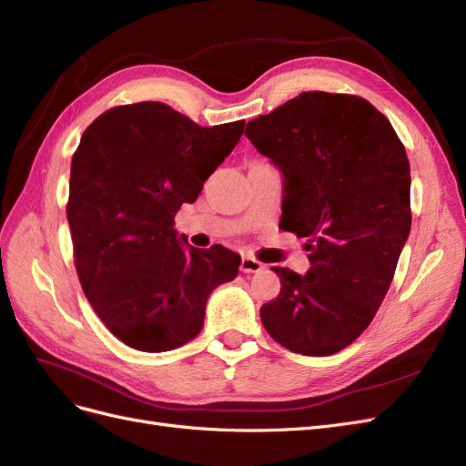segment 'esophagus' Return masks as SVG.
Masks as SVG:
<instances>
[{"mask_svg":"<svg viewBox=\"0 0 466 466\" xmlns=\"http://www.w3.org/2000/svg\"><path fill=\"white\" fill-rule=\"evenodd\" d=\"M258 270H262V262H260V260L252 258V257H243V258H241V272H245V274H255V272H258Z\"/></svg>","mask_w":466,"mask_h":466,"instance_id":"34e87169","label":"esophagus"}]
</instances>
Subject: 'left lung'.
Wrapping results in <instances>:
<instances>
[{
  "label": "left lung",
  "instance_id": "left-lung-1",
  "mask_svg": "<svg viewBox=\"0 0 466 466\" xmlns=\"http://www.w3.org/2000/svg\"><path fill=\"white\" fill-rule=\"evenodd\" d=\"M284 173L279 229L305 237V276L276 266L260 319L278 344L332 356L370 327L412 225L410 165L385 115L356 95L307 91L247 124Z\"/></svg>",
  "mask_w": 466,
  "mask_h": 466
}]
</instances>
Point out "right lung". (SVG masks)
<instances>
[{
  "mask_svg": "<svg viewBox=\"0 0 466 466\" xmlns=\"http://www.w3.org/2000/svg\"><path fill=\"white\" fill-rule=\"evenodd\" d=\"M245 120L198 126L165 103L120 105L83 132L66 214L74 262L95 313L126 346L168 351L204 327L206 301L241 257L182 248L175 214L243 136Z\"/></svg>",
  "mask_w": 466,
  "mask_h": 466,
  "instance_id": "obj_1",
  "label": "right lung"
}]
</instances>
